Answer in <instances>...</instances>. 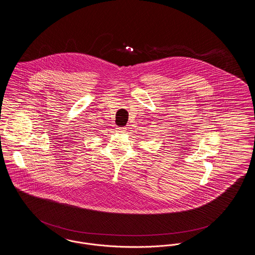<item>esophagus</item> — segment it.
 Segmentation results:
<instances>
[{
	"label": "esophagus",
	"mask_w": 255,
	"mask_h": 255,
	"mask_svg": "<svg viewBox=\"0 0 255 255\" xmlns=\"http://www.w3.org/2000/svg\"><path fill=\"white\" fill-rule=\"evenodd\" d=\"M117 131L119 133H124L126 131V128L125 127H118L117 128Z\"/></svg>",
	"instance_id": "esophagus-1"
}]
</instances>
